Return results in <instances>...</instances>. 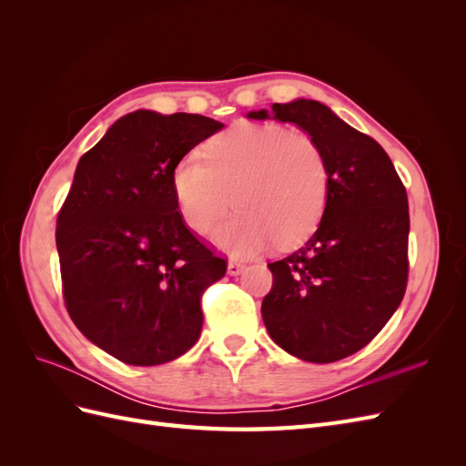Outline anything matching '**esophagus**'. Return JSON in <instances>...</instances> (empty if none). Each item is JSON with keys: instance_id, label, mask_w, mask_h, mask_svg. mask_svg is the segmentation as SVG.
Listing matches in <instances>:
<instances>
[{"instance_id": "34e87169", "label": "esophagus", "mask_w": 466, "mask_h": 466, "mask_svg": "<svg viewBox=\"0 0 466 466\" xmlns=\"http://www.w3.org/2000/svg\"><path fill=\"white\" fill-rule=\"evenodd\" d=\"M243 270H245V264L241 262V260H229L228 262V274H231V276H238V274H243Z\"/></svg>"}]
</instances>
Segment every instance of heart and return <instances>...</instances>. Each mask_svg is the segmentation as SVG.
Returning a JSON list of instances; mask_svg holds the SVG:
<instances>
[{
  "instance_id": "1",
  "label": "heart",
  "mask_w": 466,
  "mask_h": 466,
  "mask_svg": "<svg viewBox=\"0 0 466 466\" xmlns=\"http://www.w3.org/2000/svg\"><path fill=\"white\" fill-rule=\"evenodd\" d=\"M171 185L182 219L196 233L214 228L233 200L238 214L211 238L235 257L258 255L276 241L281 248L305 243L330 198L329 161L317 139L279 124L241 122L214 136L204 161L177 163Z\"/></svg>"
}]
</instances>
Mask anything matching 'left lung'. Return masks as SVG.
<instances>
[{"instance_id": "obj_1", "label": "left lung", "mask_w": 466, "mask_h": 466, "mask_svg": "<svg viewBox=\"0 0 466 466\" xmlns=\"http://www.w3.org/2000/svg\"><path fill=\"white\" fill-rule=\"evenodd\" d=\"M252 120L299 126L329 161L330 198L313 237L270 262L262 301L272 340L311 363H332L368 346L397 311L408 279V198L385 149L311 98L252 110Z\"/></svg>"}]
</instances>
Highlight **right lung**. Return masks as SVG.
Segmentation results:
<instances>
[{
  "instance_id": "add662e5",
  "label": "right lung",
  "mask_w": 466,
  "mask_h": 466,
  "mask_svg": "<svg viewBox=\"0 0 466 466\" xmlns=\"http://www.w3.org/2000/svg\"><path fill=\"white\" fill-rule=\"evenodd\" d=\"M223 124L136 110L77 163L56 225L67 313L81 334L130 365L188 351L202 330L200 299L228 262L182 219L171 175Z\"/></svg>"
}]
</instances>
